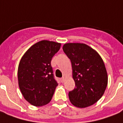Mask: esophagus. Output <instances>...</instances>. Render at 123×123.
Segmentation results:
<instances>
[{
	"label": "esophagus",
	"mask_w": 123,
	"mask_h": 123,
	"mask_svg": "<svg viewBox=\"0 0 123 123\" xmlns=\"http://www.w3.org/2000/svg\"><path fill=\"white\" fill-rule=\"evenodd\" d=\"M64 81H65V77L63 76V78H62V79H61V82H62V83H63V82H64Z\"/></svg>",
	"instance_id": "1"
}]
</instances>
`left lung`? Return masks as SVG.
Returning <instances> with one entry per match:
<instances>
[{
    "label": "left lung",
    "mask_w": 123,
    "mask_h": 123,
    "mask_svg": "<svg viewBox=\"0 0 123 123\" xmlns=\"http://www.w3.org/2000/svg\"><path fill=\"white\" fill-rule=\"evenodd\" d=\"M63 50L71 61L76 86L69 92L70 102L78 108L94 105L103 96L108 84V74L102 57L84 43H68L63 45Z\"/></svg>",
    "instance_id": "left-lung-1"
}]
</instances>
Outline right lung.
Wrapping results in <instances>:
<instances>
[{
  "instance_id": "add662e5",
  "label": "right lung",
  "mask_w": 123,
  "mask_h": 123,
  "mask_svg": "<svg viewBox=\"0 0 123 123\" xmlns=\"http://www.w3.org/2000/svg\"><path fill=\"white\" fill-rule=\"evenodd\" d=\"M61 43L42 40L22 56L18 67V83L24 98L35 106L46 105L58 84L53 78L51 61Z\"/></svg>"
}]
</instances>
